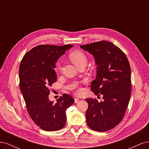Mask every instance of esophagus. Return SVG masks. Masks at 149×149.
Returning <instances> with one entry per match:
<instances>
[{
	"label": "esophagus",
	"mask_w": 149,
	"mask_h": 149,
	"mask_svg": "<svg viewBox=\"0 0 149 149\" xmlns=\"http://www.w3.org/2000/svg\"><path fill=\"white\" fill-rule=\"evenodd\" d=\"M74 102H75V103H77V102L79 101V99L78 98V97H75V98L74 99Z\"/></svg>",
	"instance_id": "obj_1"
}]
</instances>
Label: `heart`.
Here are the masks:
<instances>
[{
	"label": "heart",
	"mask_w": 149,
	"mask_h": 149,
	"mask_svg": "<svg viewBox=\"0 0 149 149\" xmlns=\"http://www.w3.org/2000/svg\"><path fill=\"white\" fill-rule=\"evenodd\" d=\"M70 58L71 60L72 61V62L77 66L79 67V66L82 65H86L87 63V57L86 56L85 54L81 52V51H74L73 52H72L70 55ZM61 63L60 61H58L56 63V67H55V70L56 71H58L61 70ZM74 88H76L75 86H74ZM76 91L78 93H80L81 92V90L80 89L78 88L76 89Z\"/></svg>",
	"instance_id": "obj_1"
}]
</instances>
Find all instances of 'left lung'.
<instances>
[{
    "label": "left lung",
    "instance_id": "left-lung-1",
    "mask_svg": "<svg viewBox=\"0 0 149 149\" xmlns=\"http://www.w3.org/2000/svg\"><path fill=\"white\" fill-rule=\"evenodd\" d=\"M80 47L94 58L97 72L91 88L104 100L98 102L86 99L87 124L96 131H107L120 123L129 104L131 91L129 63L124 53L111 42L100 41Z\"/></svg>",
    "mask_w": 149,
    "mask_h": 149
}]
</instances>
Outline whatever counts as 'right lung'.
<instances>
[{
	"label": "right lung",
	"mask_w": 149,
	"mask_h": 149,
	"mask_svg": "<svg viewBox=\"0 0 149 149\" xmlns=\"http://www.w3.org/2000/svg\"><path fill=\"white\" fill-rule=\"evenodd\" d=\"M73 45H41L26 53L19 68L20 89L31 119L43 130L55 131L64 127L66 110L74 103L63 94L56 103L49 101V88L56 81L55 71L58 58Z\"/></svg>",
	"instance_id": "add662e5"
}]
</instances>
